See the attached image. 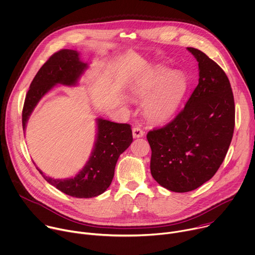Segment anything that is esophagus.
I'll use <instances>...</instances> for the list:
<instances>
[{
  "label": "esophagus",
  "instance_id": "esophagus-1",
  "mask_svg": "<svg viewBox=\"0 0 255 255\" xmlns=\"http://www.w3.org/2000/svg\"><path fill=\"white\" fill-rule=\"evenodd\" d=\"M143 134H144V131L140 128L135 127V128H132V135H133L134 138L141 137V136H143Z\"/></svg>",
  "mask_w": 255,
  "mask_h": 255
}]
</instances>
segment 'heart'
Returning a JSON list of instances; mask_svg holds the SVG:
<instances>
[{
  "label": "heart",
  "mask_w": 255,
  "mask_h": 255,
  "mask_svg": "<svg viewBox=\"0 0 255 255\" xmlns=\"http://www.w3.org/2000/svg\"><path fill=\"white\" fill-rule=\"evenodd\" d=\"M186 89L187 82L182 75H169V71L161 69L150 73L133 89V93L138 98L150 95L144 104V113L152 121L163 122L177 112Z\"/></svg>",
  "instance_id": "b5f03b06"
}]
</instances>
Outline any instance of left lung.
Here are the masks:
<instances>
[{
	"instance_id": "1",
	"label": "left lung",
	"mask_w": 255,
	"mask_h": 255,
	"mask_svg": "<svg viewBox=\"0 0 255 255\" xmlns=\"http://www.w3.org/2000/svg\"><path fill=\"white\" fill-rule=\"evenodd\" d=\"M187 49L198 61L199 83L172 122L146 134L152 178L178 193L195 190L215 175L235 126L234 97L227 75L202 51Z\"/></svg>"
}]
</instances>
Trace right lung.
<instances>
[{"instance_id":"right-lung-1","label":"right lung","mask_w":255,"mask_h":255,"mask_svg":"<svg viewBox=\"0 0 255 255\" xmlns=\"http://www.w3.org/2000/svg\"><path fill=\"white\" fill-rule=\"evenodd\" d=\"M75 50L62 49L51 56L39 69L26 94L22 113L23 129L38 101L56 84L76 85L87 68ZM132 141L128 124H117L97 119V136L91 156L84 168L73 178L53 179L38 171L59 191L75 198H92L103 194L112 184L115 168L121 154Z\"/></svg>"}]
</instances>
